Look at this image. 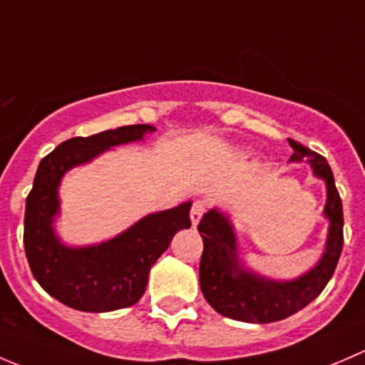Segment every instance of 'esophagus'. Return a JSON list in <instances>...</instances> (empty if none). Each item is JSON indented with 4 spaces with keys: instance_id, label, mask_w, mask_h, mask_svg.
<instances>
[{
    "instance_id": "obj_1",
    "label": "esophagus",
    "mask_w": 365,
    "mask_h": 365,
    "mask_svg": "<svg viewBox=\"0 0 365 365\" xmlns=\"http://www.w3.org/2000/svg\"><path fill=\"white\" fill-rule=\"evenodd\" d=\"M205 210H207V205L203 201H196L192 203V208H190V221H192V226H197L200 219L203 217Z\"/></svg>"
}]
</instances>
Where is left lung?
Returning a JSON list of instances; mask_svg holds the SVG:
<instances>
[{
	"instance_id": "left-lung-1",
	"label": "left lung",
	"mask_w": 365,
	"mask_h": 365,
	"mask_svg": "<svg viewBox=\"0 0 365 365\" xmlns=\"http://www.w3.org/2000/svg\"><path fill=\"white\" fill-rule=\"evenodd\" d=\"M294 150L291 162L307 160L317 178L327 183L324 217H328L327 246L319 262L299 278L277 282L260 277L240 265L237 257V239L230 219L212 208L197 225L203 239L200 262V285L205 299L221 316L244 323H274L305 309L327 287L341 257L344 235L342 201L335 187L334 173L327 158L289 139Z\"/></svg>"
}]
</instances>
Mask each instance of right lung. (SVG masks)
<instances>
[{"instance_id":"add662e5","label":"right lung","mask_w":365,"mask_h":365,"mask_svg":"<svg viewBox=\"0 0 365 365\" xmlns=\"http://www.w3.org/2000/svg\"><path fill=\"white\" fill-rule=\"evenodd\" d=\"M151 125L121 126L91 137H73L41 160L24 212V251L35 280L63 305L83 312H110L143 298L148 274L176 232L190 228V201L150 214L110 240L71 247L55 235L58 185L69 169L87 164L119 144L143 140Z\"/></svg>"}]
</instances>
